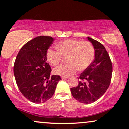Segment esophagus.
Masks as SVG:
<instances>
[{
  "instance_id": "obj_1",
  "label": "esophagus",
  "mask_w": 129,
  "mask_h": 129,
  "mask_svg": "<svg viewBox=\"0 0 129 129\" xmlns=\"http://www.w3.org/2000/svg\"><path fill=\"white\" fill-rule=\"evenodd\" d=\"M61 78L62 79V80H64V79H67V78H68V77H67V76H61Z\"/></svg>"
}]
</instances>
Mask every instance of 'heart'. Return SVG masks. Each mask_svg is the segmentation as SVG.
Instances as JSON below:
<instances>
[{
    "mask_svg": "<svg viewBox=\"0 0 129 129\" xmlns=\"http://www.w3.org/2000/svg\"><path fill=\"white\" fill-rule=\"evenodd\" d=\"M56 48H49L46 53L48 61L53 66H57L67 56L68 63L54 70L56 74L69 76L78 70H86L93 62L95 57L94 46L87 41L67 39L56 44Z\"/></svg>",
    "mask_w": 129,
    "mask_h": 129,
    "instance_id": "obj_1",
    "label": "heart"
}]
</instances>
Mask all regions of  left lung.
<instances>
[{"instance_id":"obj_1","label":"left lung","mask_w":129,"mask_h":129,"mask_svg":"<svg viewBox=\"0 0 129 129\" xmlns=\"http://www.w3.org/2000/svg\"><path fill=\"white\" fill-rule=\"evenodd\" d=\"M95 50V59L82 73L76 87L70 89L73 97L81 103L91 104L100 99L108 89L113 72L112 63L104 45L87 37Z\"/></svg>"}]
</instances>
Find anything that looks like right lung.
<instances>
[{
    "mask_svg": "<svg viewBox=\"0 0 129 129\" xmlns=\"http://www.w3.org/2000/svg\"><path fill=\"white\" fill-rule=\"evenodd\" d=\"M54 39L39 36L21 48L14 63L16 84L22 94L35 104H42L53 95L59 75H50L51 69L46 53Z\"/></svg>",
    "mask_w": 129,
    "mask_h": 129,
    "instance_id": "add662e5",
    "label": "right lung"
}]
</instances>
